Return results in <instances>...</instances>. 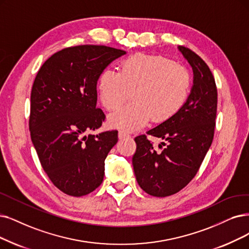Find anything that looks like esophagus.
<instances>
[{
	"instance_id": "34e87169",
	"label": "esophagus",
	"mask_w": 249,
	"mask_h": 249,
	"mask_svg": "<svg viewBox=\"0 0 249 249\" xmlns=\"http://www.w3.org/2000/svg\"><path fill=\"white\" fill-rule=\"evenodd\" d=\"M126 137H128V134H127V133H125V132H124V131H119V132H118V139H119V140H123V139H124V138H126Z\"/></svg>"
}]
</instances>
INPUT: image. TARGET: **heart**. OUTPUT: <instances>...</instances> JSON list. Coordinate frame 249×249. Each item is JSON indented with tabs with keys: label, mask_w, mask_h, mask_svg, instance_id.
<instances>
[{
	"label": "heart",
	"mask_w": 249,
	"mask_h": 249,
	"mask_svg": "<svg viewBox=\"0 0 249 249\" xmlns=\"http://www.w3.org/2000/svg\"><path fill=\"white\" fill-rule=\"evenodd\" d=\"M191 76L187 69L159 55L135 54L121 63L119 72L105 69L98 78L102 105L113 110L132 92L130 105L119 108L108 117L111 126L132 132L152 118L162 123L177 114L190 93Z\"/></svg>",
	"instance_id": "heart-1"
}]
</instances>
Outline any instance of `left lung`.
Here are the masks:
<instances>
[{"label": "left lung", "instance_id": "1", "mask_svg": "<svg viewBox=\"0 0 249 249\" xmlns=\"http://www.w3.org/2000/svg\"><path fill=\"white\" fill-rule=\"evenodd\" d=\"M178 50L192 67L190 94L180 111L147 132L166 141V147L156 152L145 135L135 138L132 161L137 182L156 197L178 192L195 177L213 143L215 125L217 92L211 69L191 50L181 46Z\"/></svg>", "mask_w": 249, "mask_h": 249}]
</instances>
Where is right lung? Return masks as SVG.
I'll return each mask as SVG.
<instances>
[{"mask_svg": "<svg viewBox=\"0 0 249 249\" xmlns=\"http://www.w3.org/2000/svg\"><path fill=\"white\" fill-rule=\"evenodd\" d=\"M125 51L84 45L61 50L42 65L31 95L29 131L44 171L63 193L81 197L101 185L117 131L86 135L102 125L99 75Z\"/></svg>", "mask_w": 249, "mask_h": 249, "instance_id": "obj_1", "label": "right lung"}]
</instances>
